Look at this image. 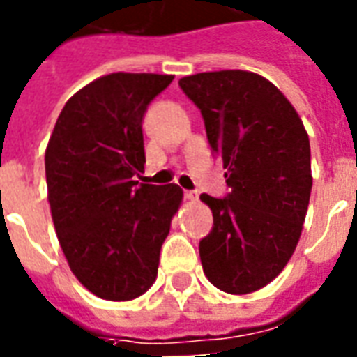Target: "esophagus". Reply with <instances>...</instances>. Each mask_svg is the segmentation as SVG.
Segmentation results:
<instances>
[{"mask_svg":"<svg viewBox=\"0 0 357 357\" xmlns=\"http://www.w3.org/2000/svg\"><path fill=\"white\" fill-rule=\"evenodd\" d=\"M187 201H199V191H185Z\"/></svg>","mask_w":357,"mask_h":357,"instance_id":"obj_1","label":"esophagus"}]
</instances>
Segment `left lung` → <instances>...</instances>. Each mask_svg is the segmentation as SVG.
Wrapping results in <instances>:
<instances>
[{"label":"left lung","mask_w":357,"mask_h":357,"mask_svg":"<svg viewBox=\"0 0 357 357\" xmlns=\"http://www.w3.org/2000/svg\"><path fill=\"white\" fill-rule=\"evenodd\" d=\"M212 153L224 160V199L201 195L214 216L199 243L208 281L248 294L275 279L298 245L312 193L310 139L289 99L264 76L220 70L185 76Z\"/></svg>","instance_id":"obj_1"}]
</instances>
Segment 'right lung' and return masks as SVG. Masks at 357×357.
<instances>
[{
	"mask_svg": "<svg viewBox=\"0 0 357 357\" xmlns=\"http://www.w3.org/2000/svg\"><path fill=\"white\" fill-rule=\"evenodd\" d=\"M168 74L114 73L66 101L45 149L51 216L66 262L89 292L133 300L151 289L183 191L135 181L143 116Z\"/></svg>",
	"mask_w": 357,
	"mask_h": 357,
	"instance_id": "add662e5",
	"label": "right lung"
}]
</instances>
